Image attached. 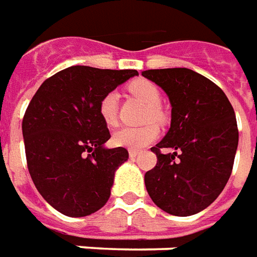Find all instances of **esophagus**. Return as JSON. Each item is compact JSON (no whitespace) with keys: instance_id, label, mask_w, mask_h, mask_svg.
Returning a JSON list of instances; mask_svg holds the SVG:
<instances>
[{"instance_id":"esophagus-1","label":"esophagus","mask_w":257,"mask_h":257,"mask_svg":"<svg viewBox=\"0 0 257 257\" xmlns=\"http://www.w3.org/2000/svg\"><path fill=\"white\" fill-rule=\"evenodd\" d=\"M138 154H140V152H138V151H134V149H130V151H128V156H130L132 159H134L136 156H138Z\"/></svg>"}]
</instances>
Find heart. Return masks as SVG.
<instances>
[{
  "mask_svg": "<svg viewBox=\"0 0 257 257\" xmlns=\"http://www.w3.org/2000/svg\"><path fill=\"white\" fill-rule=\"evenodd\" d=\"M128 90L149 106L148 119L162 120L163 113L161 110L162 94L159 87L145 79H137L130 83ZM117 103H119V94L116 91H109L102 96L99 102V116L102 117L103 123L109 127H113L117 123ZM159 136L158 127L154 124H147L143 127H123L113 134V143L117 147H124L128 149H143Z\"/></svg>",
  "mask_w": 257,
  "mask_h": 257,
  "instance_id": "heart-1",
  "label": "heart"
}]
</instances>
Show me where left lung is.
Returning <instances> with one entry per match:
<instances>
[{"label": "left lung", "mask_w": 257, "mask_h": 257, "mask_svg": "<svg viewBox=\"0 0 257 257\" xmlns=\"http://www.w3.org/2000/svg\"><path fill=\"white\" fill-rule=\"evenodd\" d=\"M143 76L172 105L170 128L151 148L158 163L145 173V187L162 210L192 216L216 201L231 176L238 147L234 109L220 87L187 67L151 69Z\"/></svg>", "instance_id": "obj_1"}]
</instances>
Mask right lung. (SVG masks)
I'll return each mask as SVG.
<instances>
[{
    "label": "right lung",
    "mask_w": 257,
    "mask_h": 257,
    "mask_svg": "<svg viewBox=\"0 0 257 257\" xmlns=\"http://www.w3.org/2000/svg\"><path fill=\"white\" fill-rule=\"evenodd\" d=\"M138 76L137 70L70 66L40 85L22 123L29 173L51 206L84 217L108 202L114 173L128 159L99 116L102 96Z\"/></svg>",
    "instance_id": "add662e5"
}]
</instances>
